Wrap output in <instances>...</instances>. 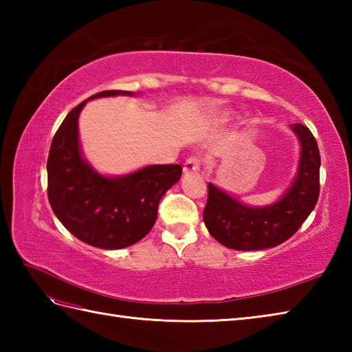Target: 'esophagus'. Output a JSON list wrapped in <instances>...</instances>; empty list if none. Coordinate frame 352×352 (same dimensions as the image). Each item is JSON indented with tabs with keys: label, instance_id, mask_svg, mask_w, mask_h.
I'll return each mask as SVG.
<instances>
[{
	"label": "esophagus",
	"instance_id": "obj_1",
	"mask_svg": "<svg viewBox=\"0 0 352 352\" xmlns=\"http://www.w3.org/2000/svg\"><path fill=\"white\" fill-rule=\"evenodd\" d=\"M199 166H201L199 157H190V159L186 160L183 170H184V174H190V172H198Z\"/></svg>",
	"mask_w": 352,
	"mask_h": 352
}]
</instances>
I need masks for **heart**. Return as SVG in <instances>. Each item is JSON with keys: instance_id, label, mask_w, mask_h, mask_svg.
Returning <instances> with one entry per match:
<instances>
[{"instance_id": "b5f03b06", "label": "heart", "mask_w": 352, "mask_h": 352, "mask_svg": "<svg viewBox=\"0 0 352 352\" xmlns=\"http://www.w3.org/2000/svg\"><path fill=\"white\" fill-rule=\"evenodd\" d=\"M228 118H230V113H228V111H221V113L214 115V118H213V122H214V124H222V122H226Z\"/></svg>"}]
</instances>
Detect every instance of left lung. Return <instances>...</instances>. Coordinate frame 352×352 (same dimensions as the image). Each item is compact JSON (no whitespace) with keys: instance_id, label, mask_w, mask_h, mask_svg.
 Here are the masks:
<instances>
[{"instance_id":"1","label":"left lung","mask_w":352,"mask_h":352,"mask_svg":"<svg viewBox=\"0 0 352 352\" xmlns=\"http://www.w3.org/2000/svg\"><path fill=\"white\" fill-rule=\"evenodd\" d=\"M301 145L296 175L284 195L263 207L245 206L208 183L203 219L208 233L237 251L274 248L294 236L309 218L319 198L320 155L316 139L302 124L290 125Z\"/></svg>"}]
</instances>
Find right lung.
I'll list each match as a JSON object with an SVG mask.
<instances>
[{
	"label": "right lung",
	"mask_w": 352,
	"mask_h": 352,
	"mask_svg": "<svg viewBox=\"0 0 352 352\" xmlns=\"http://www.w3.org/2000/svg\"><path fill=\"white\" fill-rule=\"evenodd\" d=\"M126 95L104 91L72 109L51 142L48 199L52 212L81 242L102 250H121L144 239L157 219L162 197L182 177L180 164H149L131 174L107 177L81 154L78 116L89 100Z\"/></svg>",
	"instance_id": "right-lung-1"
}]
</instances>
